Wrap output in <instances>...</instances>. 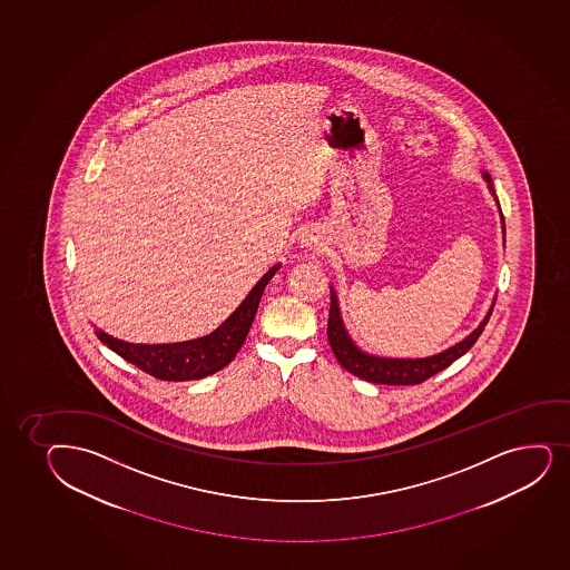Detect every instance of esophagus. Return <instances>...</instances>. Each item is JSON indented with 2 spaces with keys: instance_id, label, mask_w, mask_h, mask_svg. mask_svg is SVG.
I'll use <instances>...</instances> for the list:
<instances>
[{
  "instance_id": "obj_1",
  "label": "esophagus",
  "mask_w": 570,
  "mask_h": 570,
  "mask_svg": "<svg viewBox=\"0 0 570 570\" xmlns=\"http://www.w3.org/2000/svg\"><path fill=\"white\" fill-rule=\"evenodd\" d=\"M302 245H304V247H315V237L309 236V234L302 236Z\"/></svg>"
}]
</instances>
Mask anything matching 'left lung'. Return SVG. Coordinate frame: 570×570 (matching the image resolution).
<instances>
[{
  "label": "left lung",
  "instance_id": "1",
  "mask_svg": "<svg viewBox=\"0 0 570 570\" xmlns=\"http://www.w3.org/2000/svg\"><path fill=\"white\" fill-rule=\"evenodd\" d=\"M484 178H487V183L491 184L489 175H484ZM502 226H504V216H502ZM492 308L489 309L483 323L465 341L459 342L456 346L449 347L443 354L424 357V360H387V357L384 360V357L363 354L347 338L344 325H342L341 314H338V304H336V298L333 295L327 323L328 344H331V350L336 355V360L346 368L347 373L355 374V376H360L366 382H373V384L414 386V384H422L425 380L432 379L433 374L441 373L443 368L451 365L452 361L462 357L483 333L484 325L489 323V317H491Z\"/></svg>",
  "mask_w": 570,
  "mask_h": 570
}]
</instances>
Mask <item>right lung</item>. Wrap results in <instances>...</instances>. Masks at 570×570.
Here are the masks:
<instances>
[{"label": "right lung", "mask_w": 570, "mask_h": 570, "mask_svg": "<svg viewBox=\"0 0 570 570\" xmlns=\"http://www.w3.org/2000/svg\"><path fill=\"white\" fill-rule=\"evenodd\" d=\"M277 269L279 264L268 269V274L256 283L249 296L239 304V308L229 315L215 333L207 334L204 338L150 346V344L121 342L118 338H111L102 331H97V336L102 344L110 347L111 352L121 355L125 361H129L154 379L169 380V382L205 379L209 374L218 373L236 357L255 321L262 293Z\"/></svg>", "instance_id": "1"}]
</instances>
